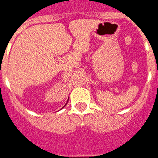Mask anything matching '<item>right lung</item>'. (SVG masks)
I'll return each mask as SVG.
<instances>
[{
  "label": "right lung",
  "mask_w": 158,
  "mask_h": 158,
  "mask_svg": "<svg viewBox=\"0 0 158 158\" xmlns=\"http://www.w3.org/2000/svg\"><path fill=\"white\" fill-rule=\"evenodd\" d=\"M66 104H67V102H66ZM66 104H65V105H66ZM65 106H64V107H65Z\"/></svg>",
  "instance_id": "add662e5"
}]
</instances>
